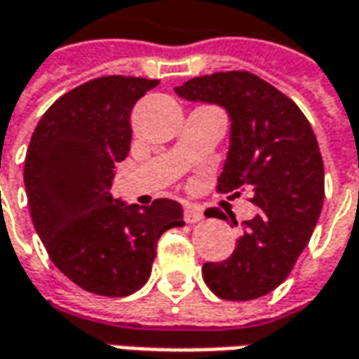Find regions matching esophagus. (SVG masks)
Here are the masks:
<instances>
[{"instance_id":"34e87169","label":"esophagus","mask_w":359,"mask_h":359,"mask_svg":"<svg viewBox=\"0 0 359 359\" xmlns=\"http://www.w3.org/2000/svg\"><path fill=\"white\" fill-rule=\"evenodd\" d=\"M184 219H186L187 224H198L203 219V214H201V210L198 205H191V203H187L186 210H184Z\"/></svg>"}]
</instances>
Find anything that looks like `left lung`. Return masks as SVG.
<instances>
[{"mask_svg":"<svg viewBox=\"0 0 359 359\" xmlns=\"http://www.w3.org/2000/svg\"><path fill=\"white\" fill-rule=\"evenodd\" d=\"M175 93L228 111L229 149L217 191L248 189L259 208L241 224L233 254L203 264V282L229 302L266 296L290 276L322 214L324 161L316 133L290 97L248 72L194 77Z\"/></svg>","mask_w":359,"mask_h":359,"instance_id":"1","label":"left lung"}]
</instances>
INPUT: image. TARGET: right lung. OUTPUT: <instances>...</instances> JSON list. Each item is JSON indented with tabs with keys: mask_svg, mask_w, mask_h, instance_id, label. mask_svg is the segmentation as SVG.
<instances>
[{
	"mask_svg": "<svg viewBox=\"0 0 359 359\" xmlns=\"http://www.w3.org/2000/svg\"><path fill=\"white\" fill-rule=\"evenodd\" d=\"M158 79L107 76L67 91L35 128L23 182L35 231L55 268L86 292L123 297L144 287L159 236L184 226L177 201L147 208L109 194L128 158L131 109Z\"/></svg>",
	"mask_w": 359,
	"mask_h": 359,
	"instance_id": "add662e5",
	"label": "right lung"
}]
</instances>
